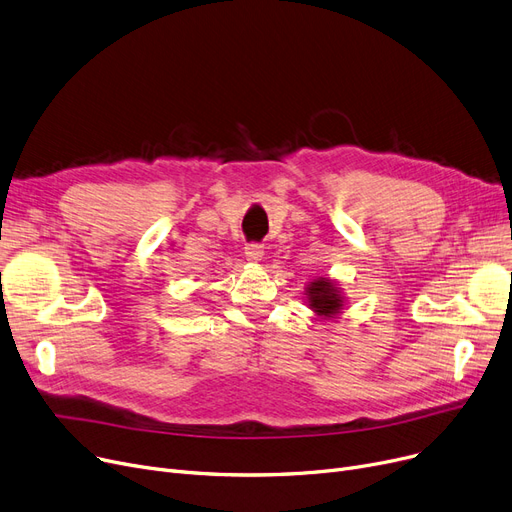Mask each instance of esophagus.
I'll use <instances>...</instances> for the list:
<instances>
[{"instance_id":"obj_1","label":"esophagus","mask_w":512,"mask_h":512,"mask_svg":"<svg viewBox=\"0 0 512 512\" xmlns=\"http://www.w3.org/2000/svg\"><path fill=\"white\" fill-rule=\"evenodd\" d=\"M244 257H247V261L251 263H259L263 259V247L255 242L247 244V247H244Z\"/></svg>"}]
</instances>
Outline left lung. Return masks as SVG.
Returning <instances> with one entry per match:
<instances>
[{"label":"left lung","instance_id":"left-lung-1","mask_svg":"<svg viewBox=\"0 0 512 512\" xmlns=\"http://www.w3.org/2000/svg\"><path fill=\"white\" fill-rule=\"evenodd\" d=\"M303 295H305L309 309L322 320H332V318L343 314L345 297L335 280L318 276L305 286Z\"/></svg>","mask_w":512,"mask_h":512}]
</instances>
